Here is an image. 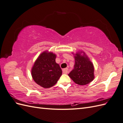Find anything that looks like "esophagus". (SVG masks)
I'll use <instances>...</instances> for the list:
<instances>
[{
	"mask_svg": "<svg viewBox=\"0 0 123 123\" xmlns=\"http://www.w3.org/2000/svg\"><path fill=\"white\" fill-rule=\"evenodd\" d=\"M68 72V68H65L62 69V73L66 74Z\"/></svg>",
	"mask_w": 123,
	"mask_h": 123,
	"instance_id": "esophagus-1",
	"label": "esophagus"
}]
</instances>
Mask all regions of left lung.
<instances>
[{"mask_svg": "<svg viewBox=\"0 0 123 123\" xmlns=\"http://www.w3.org/2000/svg\"><path fill=\"white\" fill-rule=\"evenodd\" d=\"M83 53V55L81 54ZM74 56L75 64L74 69L68 74L74 83L80 85H85L93 80L94 66L87 56L83 52H78Z\"/></svg>", "mask_w": 123, "mask_h": 123, "instance_id": "left-lung-1", "label": "left lung"}]
</instances>
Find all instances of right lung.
Wrapping results in <instances>:
<instances>
[{
	"label": "right lung",
	"mask_w": 123,
	"mask_h": 123,
	"mask_svg": "<svg viewBox=\"0 0 123 123\" xmlns=\"http://www.w3.org/2000/svg\"><path fill=\"white\" fill-rule=\"evenodd\" d=\"M56 55L44 51L36 59L31 70L33 79L41 87L49 88L53 86L61 76L62 70L55 62Z\"/></svg>",
	"instance_id": "1"
}]
</instances>
